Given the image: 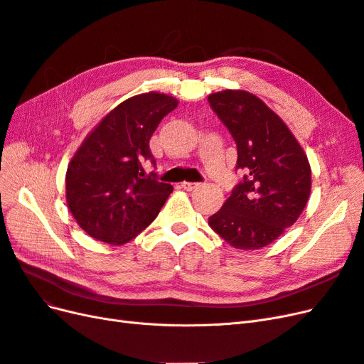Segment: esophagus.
I'll return each mask as SVG.
<instances>
[{
  "label": "esophagus",
  "instance_id": "1",
  "mask_svg": "<svg viewBox=\"0 0 364 364\" xmlns=\"http://www.w3.org/2000/svg\"><path fill=\"white\" fill-rule=\"evenodd\" d=\"M182 188L183 190H186V191H193V190H196L197 186H199V183H196V182H182Z\"/></svg>",
  "mask_w": 364,
  "mask_h": 364
}]
</instances>
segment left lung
Instances as JSON below:
<instances>
[{
	"mask_svg": "<svg viewBox=\"0 0 364 364\" xmlns=\"http://www.w3.org/2000/svg\"><path fill=\"white\" fill-rule=\"evenodd\" d=\"M208 102L235 141L237 168L246 173L208 225L235 249L266 247L302 214L311 193L310 162L287 124L257 95L225 90Z\"/></svg>",
	"mask_w": 364,
	"mask_h": 364,
	"instance_id": "left-lung-1",
	"label": "left lung"
}]
</instances>
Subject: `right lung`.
<instances>
[{
    "instance_id": "add662e5",
    "label": "right lung",
    "mask_w": 364,
    "mask_h": 364,
    "mask_svg": "<svg viewBox=\"0 0 364 364\" xmlns=\"http://www.w3.org/2000/svg\"><path fill=\"white\" fill-rule=\"evenodd\" d=\"M178 103L155 91L130 97L87 134L65 178L70 213L87 235L124 245L156 218L173 186L147 176L142 164L156 165L150 138Z\"/></svg>"
}]
</instances>
